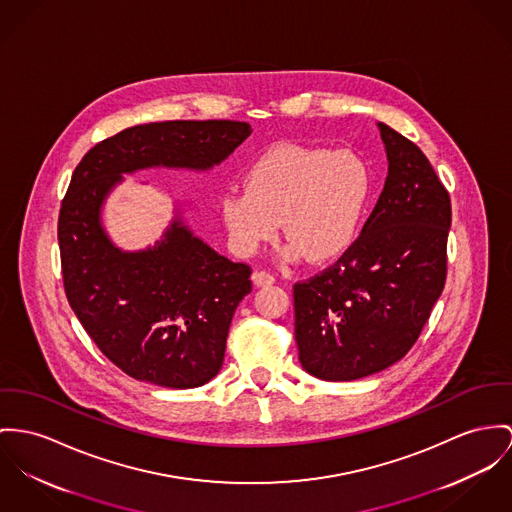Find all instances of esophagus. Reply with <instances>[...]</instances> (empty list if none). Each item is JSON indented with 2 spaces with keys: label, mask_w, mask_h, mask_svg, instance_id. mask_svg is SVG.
<instances>
[{
  "label": "esophagus",
  "mask_w": 512,
  "mask_h": 512,
  "mask_svg": "<svg viewBox=\"0 0 512 512\" xmlns=\"http://www.w3.org/2000/svg\"><path fill=\"white\" fill-rule=\"evenodd\" d=\"M253 284L255 286H271V284H275V276L271 275V273H267V271H257V273H253Z\"/></svg>",
  "instance_id": "esophagus-1"
}]
</instances>
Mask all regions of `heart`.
Wrapping results in <instances>:
<instances>
[{
    "label": "heart",
    "mask_w": 512,
    "mask_h": 512,
    "mask_svg": "<svg viewBox=\"0 0 512 512\" xmlns=\"http://www.w3.org/2000/svg\"><path fill=\"white\" fill-rule=\"evenodd\" d=\"M245 189L220 198V216L232 249L255 255L282 222L284 237L310 263L343 257L360 234L374 175L351 150L280 144L247 169Z\"/></svg>",
    "instance_id": "heart-1"
}]
</instances>
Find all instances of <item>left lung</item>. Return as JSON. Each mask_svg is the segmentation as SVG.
<instances>
[{"label":"left lung","mask_w":512,"mask_h":512,"mask_svg":"<svg viewBox=\"0 0 512 512\" xmlns=\"http://www.w3.org/2000/svg\"><path fill=\"white\" fill-rule=\"evenodd\" d=\"M388 177L353 247L294 284V335L306 372L351 382L401 360L446 280L450 197L427 156L378 122Z\"/></svg>","instance_id":"obj_1"}]
</instances>
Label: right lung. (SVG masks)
<instances>
[{
  "label": "right lung",
  "mask_w": 512,
  "mask_h": 512,
  "mask_svg": "<svg viewBox=\"0 0 512 512\" xmlns=\"http://www.w3.org/2000/svg\"><path fill=\"white\" fill-rule=\"evenodd\" d=\"M249 134L237 120L138 124L91 148L72 175L58 218L66 296L101 353L140 382L185 390L220 372L251 269L195 236L179 208L156 245L124 251L103 226V204L122 175L208 171Z\"/></svg>",
  "instance_id": "1"
}]
</instances>
